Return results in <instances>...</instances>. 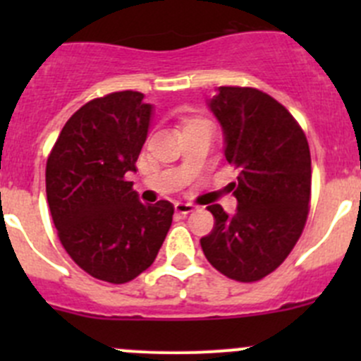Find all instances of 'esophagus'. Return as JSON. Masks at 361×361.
Wrapping results in <instances>:
<instances>
[{
	"instance_id": "obj_1",
	"label": "esophagus",
	"mask_w": 361,
	"mask_h": 361,
	"mask_svg": "<svg viewBox=\"0 0 361 361\" xmlns=\"http://www.w3.org/2000/svg\"><path fill=\"white\" fill-rule=\"evenodd\" d=\"M195 207H197V206H194V204H190V202H176V204H174V209H176V213H180V214L192 213V211H195Z\"/></svg>"
}]
</instances>
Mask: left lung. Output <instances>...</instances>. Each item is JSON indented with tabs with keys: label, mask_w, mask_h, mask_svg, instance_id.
Here are the masks:
<instances>
[{
	"label": "left lung",
	"mask_w": 361,
	"mask_h": 361,
	"mask_svg": "<svg viewBox=\"0 0 361 361\" xmlns=\"http://www.w3.org/2000/svg\"><path fill=\"white\" fill-rule=\"evenodd\" d=\"M207 106L224 130V154L238 169L228 187L238 211L220 204L209 235L201 239L207 262L235 281L265 278L283 264L304 231L311 199V154L304 130L274 97L251 87H218Z\"/></svg>",
	"instance_id": "obj_1"
}]
</instances>
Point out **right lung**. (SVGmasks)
<instances>
[{
  "instance_id": "obj_1",
  "label": "right lung",
  "mask_w": 361,
  "mask_h": 361,
  "mask_svg": "<svg viewBox=\"0 0 361 361\" xmlns=\"http://www.w3.org/2000/svg\"><path fill=\"white\" fill-rule=\"evenodd\" d=\"M134 90L89 101L47 160V201L61 243L87 274L122 285L154 264L173 221L169 201L143 204L127 173L147 141L154 106Z\"/></svg>"
}]
</instances>
